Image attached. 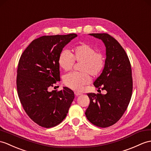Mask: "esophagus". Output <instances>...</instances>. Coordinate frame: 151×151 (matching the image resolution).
<instances>
[{
    "label": "esophagus",
    "mask_w": 151,
    "mask_h": 151,
    "mask_svg": "<svg viewBox=\"0 0 151 151\" xmlns=\"http://www.w3.org/2000/svg\"><path fill=\"white\" fill-rule=\"evenodd\" d=\"M75 95H76V96H79V95H81L82 93H79V92L75 91Z\"/></svg>",
    "instance_id": "esophagus-1"
}]
</instances>
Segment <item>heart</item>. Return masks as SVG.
<instances>
[{
    "label": "heart",
    "mask_w": 151,
    "mask_h": 151,
    "mask_svg": "<svg viewBox=\"0 0 151 151\" xmlns=\"http://www.w3.org/2000/svg\"><path fill=\"white\" fill-rule=\"evenodd\" d=\"M75 60L82 62L81 73H71L64 76V82L66 86L73 90L80 91L83 87L91 82L89 74L93 76L100 75L105 66V58L92 45L82 44L73 49L71 55L67 50L60 52L58 63L64 71L71 70L75 64Z\"/></svg>",
    "instance_id": "1"
}]
</instances>
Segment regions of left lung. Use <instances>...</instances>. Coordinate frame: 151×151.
Returning <instances> with one entry per match:
<instances>
[{"mask_svg": "<svg viewBox=\"0 0 151 151\" xmlns=\"http://www.w3.org/2000/svg\"><path fill=\"white\" fill-rule=\"evenodd\" d=\"M103 41L106 59L103 71L94 82L107 93H88L90 104L86 116L91 123L100 127H108L120 120L130 102L132 92L131 63L118 42L107 33H91Z\"/></svg>", "mask_w": 151, "mask_h": 151, "instance_id": "8db88e82", "label": "left lung"}]
</instances>
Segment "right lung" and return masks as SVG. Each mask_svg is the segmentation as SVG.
<instances>
[{"label":"right lung","mask_w":151,"mask_h":151,"mask_svg":"<svg viewBox=\"0 0 151 151\" xmlns=\"http://www.w3.org/2000/svg\"><path fill=\"white\" fill-rule=\"evenodd\" d=\"M77 37L42 36L33 40L20 58L17 88L20 103L29 117L41 127L50 128L66 117L75 98L71 89H49L60 78L58 58L65 45Z\"/></svg>","instance_id":"right-lung-1"}]
</instances>
